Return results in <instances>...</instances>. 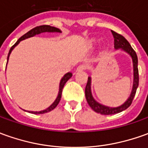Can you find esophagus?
I'll use <instances>...</instances> for the list:
<instances>
[{
	"label": "esophagus",
	"mask_w": 148,
	"mask_h": 148,
	"mask_svg": "<svg viewBox=\"0 0 148 148\" xmlns=\"http://www.w3.org/2000/svg\"><path fill=\"white\" fill-rule=\"evenodd\" d=\"M87 68V66L85 64H80L79 65L77 68H76V72H81V71H84Z\"/></svg>",
	"instance_id": "obj_1"
}]
</instances>
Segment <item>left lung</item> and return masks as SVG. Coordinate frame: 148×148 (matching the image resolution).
<instances>
[{
  "label": "left lung",
  "mask_w": 148,
  "mask_h": 148,
  "mask_svg": "<svg viewBox=\"0 0 148 148\" xmlns=\"http://www.w3.org/2000/svg\"><path fill=\"white\" fill-rule=\"evenodd\" d=\"M112 34L114 38V47L115 49L121 48L123 51H125L130 55L132 60H133V67H134V83H133V88L130 93V97L127 99V101L125 103L122 105L121 106L116 107V108H111V107L105 106L103 105H101L98 102H97L95 100L93 99L92 96L91 92V77L88 78V82L85 87V97H86V100H87L88 104L89 105V106L91 107L93 110L101 114L104 115H110V114H115L120 113L122 111L127 110L128 107L130 106L133 99H134L135 93H136V90L138 86V57L136 55V52L134 51V50L129 43V42L127 41L125 38L123 37V35H121L120 34H118L114 30H111Z\"/></svg>",
  "instance_id": "1"
}]
</instances>
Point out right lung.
<instances>
[{
    "mask_svg": "<svg viewBox=\"0 0 148 148\" xmlns=\"http://www.w3.org/2000/svg\"><path fill=\"white\" fill-rule=\"evenodd\" d=\"M43 32H59V33H60V29H59L58 28H56V27H53V26H51V25H39V26H36V27H34L32 29H30L29 31H28L27 33L25 34L24 35H22L19 39H18V41L16 42V43L14 45V46H12V47L10 48V52H9V55H8V57H7V63H8V60H9V57H10V55L11 51H12V50L17 46V45L20 42V41L21 40H24L25 38H28L30 37H33L34 35H36V34H41L43 33ZM72 74L71 72H68L67 74H65L64 76V77L61 79L60 80V91H59V94H58V97H57V98L56 99V101H54L52 103V105H51L50 106L47 108V109H46L44 110H42V111H38V112H34V111H29V113H32V114H45V113H47V112H50V111H51L52 110H54L56 107L58 106V104L60 102V101L61 98V95H62V90H63V88H64V84H66V82L68 81L71 77H72Z\"/></svg>",
    "mask_w": 148,
    "mask_h": 148,
    "instance_id": "add662e5",
    "label": "right lung"
}]
</instances>
